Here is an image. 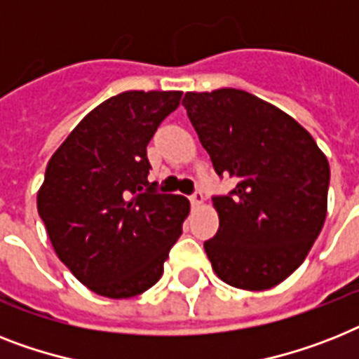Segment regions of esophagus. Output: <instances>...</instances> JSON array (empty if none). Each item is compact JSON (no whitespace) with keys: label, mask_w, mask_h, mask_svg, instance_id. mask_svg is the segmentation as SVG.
Returning a JSON list of instances; mask_svg holds the SVG:
<instances>
[{"label":"esophagus","mask_w":359,"mask_h":359,"mask_svg":"<svg viewBox=\"0 0 359 359\" xmlns=\"http://www.w3.org/2000/svg\"><path fill=\"white\" fill-rule=\"evenodd\" d=\"M189 201H191V205L194 206H201L205 203V195H203V191H199V189H195L194 194L189 195Z\"/></svg>","instance_id":"esophagus-1"}]
</instances>
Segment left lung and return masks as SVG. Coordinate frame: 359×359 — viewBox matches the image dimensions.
I'll return each instance as SVG.
<instances>
[{"instance_id": "8db88e82", "label": "left lung", "mask_w": 359, "mask_h": 359, "mask_svg": "<svg viewBox=\"0 0 359 359\" xmlns=\"http://www.w3.org/2000/svg\"><path fill=\"white\" fill-rule=\"evenodd\" d=\"M182 104L215 173L236 182L212 197L219 229L205 250L215 275L249 291L280 284L325 225L328 160L304 127L249 92H188Z\"/></svg>"}]
</instances>
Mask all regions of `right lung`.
I'll return each instance as SVG.
<instances>
[{
	"mask_svg": "<svg viewBox=\"0 0 359 359\" xmlns=\"http://www.w3.org/2000/svg\"><path fill=\"white\" fill-rule=\"evenodd\" d=\"M182 92L114 95L95 107L55 151L38 191L55 252L88 290L109 299L158 282L182 234L189 201L147 180V144Z\"/></svg>",
	"mask_w": 359,
	"mask_h": 359,
	"instance_id": "right-lung-1",
	"label": "right lung"
}]
</instances>
